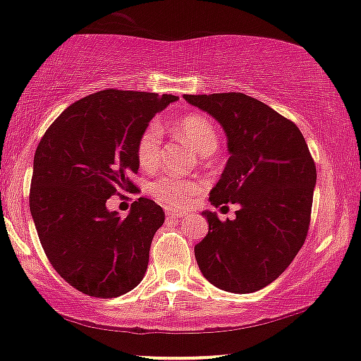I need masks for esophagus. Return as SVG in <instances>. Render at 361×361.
I'll use <instances>...</instances> for the list:
<instances>
[{
  "label": "esophagus",
  "mask_w": 361,
  "mask_h": 361,
  "mask_svg": "<svg viewBox=\"0 0 361 361\" xmlns=\"http://www.w3.org/2000/svg\"><path fill=\"white\" fill-rule=\"evenodd\" d=\"M166 214H167L169 217H173V219H176V217H184L185 212H184V211H177V209L166 207Z\"/></svg>",
  "instance_id": "esophagus-1"
}]
</instances>
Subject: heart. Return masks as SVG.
<instances>
[{
  "mask_svg": "<svg viewBox=\"0 0 361 361\" xmlns=\"http://www.w3.org/2000/svg\"><path fill=\"white\" fill-rule=\"evenodd\" d=\"M173 132L184 139L199 155H209L217 149L219 144V133L211 118L197 112H189L180 115L173 120ZM160 139L162 130L157 123H149L140 132L135 144L137 162L145 171H154L159 166L160 160ZM202 189L201 180L182 179V177L160 176L150 182L149 192L155 201L167 207H182L188 206L190 199Z\"/></svg>",
  "mask_w": 361,
  "mask_h": 361,
  "instance_id": "b5f03b06",
  "label": "heart"
}]
</instances>
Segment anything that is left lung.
<instances>
[{"label":"left lung","mask_w":361,"mask_h":361,"mask_svg":"<svg viewBox=\"0 0 361 361\" xmlns=\"http://www.w3.org/2000/svg\"><path fill=\"white\" fill-rule=\"evenodd\" d=\"M228 133L231 157L209 201L239 204L234 221L207 217L194 255L204 278L229 293L257 291L291 264L308 235L317 166L295 122L239 92L184 95Z\"/></svg>","instance_id":"1"}]
</instances>
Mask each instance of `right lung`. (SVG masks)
I'll use <instances>...</instances> for the list:
<instances>
[{
    "label": "right lung",
    "mask_w": 361,
    "mask_h": 361,
    "mask_svg": "<svg viewBox=\"0 0 361 361\" xmlns=\"http://www.w3.org/2000/svg\"><path fill=\"white\" fill-rule=\"evenodd\" d=\"M176 100L114 88L92 93L63 110L39 140L30 211L50 264L83 295L117 298L144 278L166 214L152 199L139 197L120 217L106 201L120 190L135 192L137 139Z\"/></svg>",
    "instance_id": "right-lung-1"
}]
</instances>
